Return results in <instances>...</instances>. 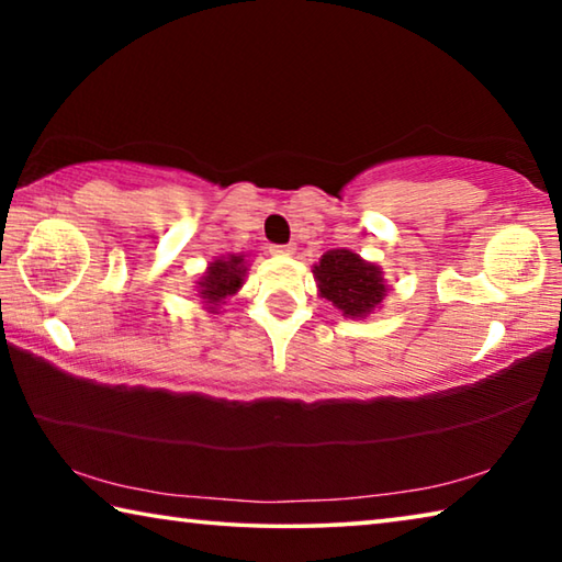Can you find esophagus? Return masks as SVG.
<instances>
[{
	"mask_svg": "<svg viewBox=\"0 0 562 562\" xmlns=\"http://www.w3.org/2000/svg\"><path fill=\"white\" fill-rule=\"evenodd\" d=\"M270 252H272V255H292L294 247H292V245H272Z\"/></svg>",
	"mask_w": 562,
	"mask_h": 562,
	"instance_id": "obj_1",
	"label": "esophagus"
}]
</instances>
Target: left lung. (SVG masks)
<instances>
[{"label": "left lung", "instance_id": "obj_1", "mask_svg": "<svg viewBox=\"0 0 562 562\" xmlns=\"http://www.w3.org/2000/svg\"><path fill=\"white\" fill-rule=\"evenodd\" d=\"M322 297L329 300L345 317H367L384 300V280L376 265L364 262L349 250H329L315 265Z\"/></svg>", "mask_w": 562, "mask_h": 562}]
</instances>
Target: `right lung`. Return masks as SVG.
Masks as SVG:
<instances>
[{"label": "right lung", "mask_w": 562, "mask_h": 562, "mask_svg": "<svg viewBox=\"0 0 562 562\" xmlns=\"http://www.w3.org/2000/svg\"><path fill=\"white\" fill-rule=\"evenodd\" d=\"M245 278V265H243V255H233V258L225 260H215L211 262V268L203 274V280L198 282L201 288V297L207 300V304H217L225 297H231L237 290H240ZM213 310V307H207Z\"/></svg>", "instance_id": "1"}]
</instances>
